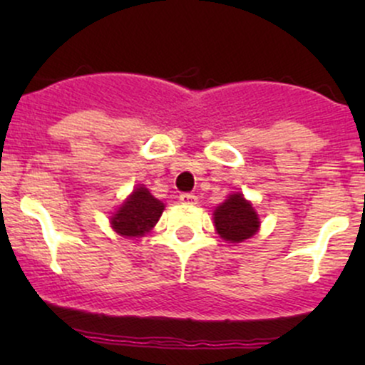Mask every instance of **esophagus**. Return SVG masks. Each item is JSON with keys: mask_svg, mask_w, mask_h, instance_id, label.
<instances>
[{"mask_svg": "<svg viewBox=\"0 0 365 365\" xmlns=\"http://www.w3.org/2000/svg\"><path fill=\"white\" fill-rule=\"evenodd\" d=\"M180 202L187 204V206H194V204H197V195L190 194V192H183V194H180Z\"/></svg>", "mask_w": 365, "mask_h": 365, "instance_id": "1", "label": "esophagus"}]
</instances>
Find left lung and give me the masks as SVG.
<instances>
[{
    "label": "left lung",
    "mask_w": 365,
    "mask_h": 365,
    "mask_svg": "<svg viewBox=\"0 0 365 365\" xmlns=\"http://www.w3.org/2000/svg\"><path fill=\"white\" fill-rule=\"evenodd\" d=\"M215 226L226 242H244L259 230V217L252 204L242 194H233L215 211Z\"/></svg>",
    "instance_id": "obj_1"
}]
</instances>
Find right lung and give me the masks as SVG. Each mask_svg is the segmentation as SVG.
Listing matches in <instances>:
<instances>
[{"label": "right lung", "instance_id": "add662e5", "mask_svg": "<svg viewBox=\"0 0 365 365\" xmlns=\"http://www.w3.org/2000/svg\"><path fill=\"white\" fill-rule=\"evenodd\" d=\"M165 204L150 195L148 188L139 187L123 202L115 216H111V225L116 233L123 237H144L153 230L163 215Z\"/></svg>", "mask_w": 365, "mask_h": 365}]
</instances>
